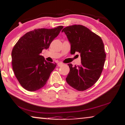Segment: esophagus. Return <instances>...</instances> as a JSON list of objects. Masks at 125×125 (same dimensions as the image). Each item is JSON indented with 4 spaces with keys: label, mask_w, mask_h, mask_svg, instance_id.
Returning a JSON list of instances; mask_svg holds the SVG:
<instances>
[{
    "label": "esophagus",
    "mask_w": 125,
    "mask_h": 125,
    "mask_svg": "<svg viewBox=\"0 0 125 125\" xmlns=\"http://www.w3.org/2000/svg\"><path fill=\"white\" fill-rule=\"evenodd\" d=\"M63 63H61V62H58V63H57V65L58 66V67H61V66H62L63 65Z\"/></svg>",
    "instance_id": "obj_1"
}]
</instances>
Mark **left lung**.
I'll return each instance as SVG.
<instances>
[{
  "label": "left lung",
  "mask_w": 125,
  "mask_h": 125,
  "mask_svg": "<svg viewBox=\"0 0 125 125\" xmlns=\"http://www.w3.org/2000/svg\"><path fill=\"white\" fill-rule=\"evenodd\" d=\"M70 44L71 54L80 53L81 64L73 67L66 81L71 87L83 91L93 86L99 80L103 70L106 55L102 39L86 27L74 25L62 30Z\"/></svg>",
  "instance_id": "8db88e82"
}]
</instances>
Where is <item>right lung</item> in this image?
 I'll return each instance as SVG.
<instances>
[{
  "mask_svg": "<svg viewBox=\"0 0 125 125\" xmlns=\"http://www.w3.org/2000/svg\"><path fill=\"white\" fill-rule=\"evenodd\" d=\"M63 28L35 29L19 39L11 53L12 68L17 79L24 89L34 92L46 84L56 63L47 62L41 55Z\"/></svg>",
  "mask_w": 125,
  "mask_h": 125,
  "instance_id": "1",
  "label": "right lung"
}]
</instances>
